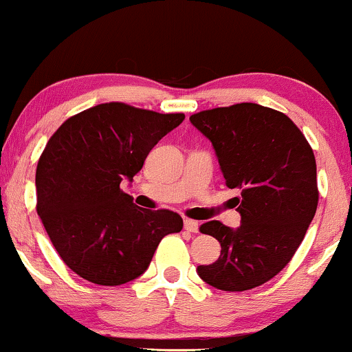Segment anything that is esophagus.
Wrapping results in <instances>:
<instances>
[{
	"mask_svg": "<svg viewBox=\"0 0 352 352\" xmlns=\"http://www.w3.org/2000/svg\"><path fill=\"white\" fill-rule=\"evenodd\" d=\"M184 227L190 233H197V232H199V221L190 220V218H185V220H184Z\"/></svg>",
	"mask_w": 352,
	"mask_h": 352,
	"instance_id": "obj_1",
	"label": "esophagus"
}]
</instances>
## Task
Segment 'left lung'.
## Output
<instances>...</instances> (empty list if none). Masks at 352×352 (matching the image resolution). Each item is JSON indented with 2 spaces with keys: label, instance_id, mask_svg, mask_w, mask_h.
<instances>
[{
  "label": "left lung",
  "instance_id": "left-lung-1",
  "mask_svg": "<svg viewBox=\"0 0 352 352\" xmlns=\"http://www.w3.org/2000/svg\"><path fill=\"white\" fill-rule=\"evenodd\" d=\"M208 137L228 188H240L241 225L212 220L200 227L220 241L215 263L199 266L221 292H246L292 261L318 208L316 159L298 125L274 109L241 102L190 116Z\"/></svg>",
  "mask_w": 352,
  "mask_h": 352
}]
</instances>
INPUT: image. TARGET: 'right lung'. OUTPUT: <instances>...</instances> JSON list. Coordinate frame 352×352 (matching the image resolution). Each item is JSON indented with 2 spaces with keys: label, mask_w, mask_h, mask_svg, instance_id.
I'll return each instance as SVG.
<instances>
[{
  "label": "right lung",
  "mask_w": 352,
  "mask_h": 352,
  "mask_svg": "<svg viewBox=\"0 0 352 352\" xmlns=\"http://www.w3.org/2000/svg\"><path fill=\"white\" fill-rule=\"evenodd\" d=\"M184 119L106 102L64 120L47 140L36 168V210L60 260L80 278L102 286L135 280L160 240L184 227L179 213L139 208L120 188Z\"/></svg>",
  "instance_id": "1"
}]
</instances>
